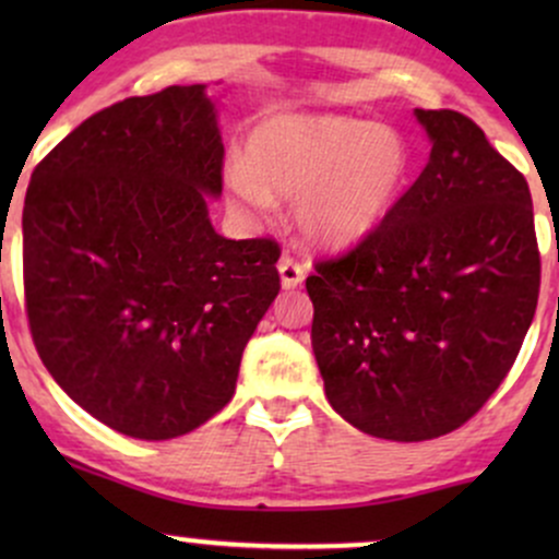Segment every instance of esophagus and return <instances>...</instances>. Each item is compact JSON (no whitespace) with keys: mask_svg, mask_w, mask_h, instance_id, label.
<instances>
[{"mask_svg":"<svg viewBox=\"0 0 559 559\" xmlns=\"http://www.w3.org/2000/svg\"><path fill=\"white\" fill-rule=\"evenodd\" d=\"M278 275H281V286L297 288L301 281H305V267L286 254V258L278 260Z\"/></svg>","mask_w":559,"mask_h":559,"instance_id":"34e87169","label":"esophagus"}]
</instances>
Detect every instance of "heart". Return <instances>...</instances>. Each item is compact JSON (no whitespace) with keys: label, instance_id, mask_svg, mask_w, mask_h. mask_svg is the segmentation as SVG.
<instances>
[{"label":"heart","instance_id":"heart-1","mask_svg":"<svg viewBox=\"0 0 559 559\" xmlns=\"http://www.w3.org/2000/svg\"><path fill=\"white\" fill-rule=\"evenodd\" d=\"M413 170L400 131L349 115L284 112L247 139V159L228 157L223 186L243 215L271 213L294 197V221L325 249L360 243L394 213Z\"/></svg>","mask_w":559,"mask_h":559}]
</instances>
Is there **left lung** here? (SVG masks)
<instances>
[{
    "label": "left lung",
    "instance_id": "left-lung-1",
    "mask_svg": "<svg viewBox=\"0 0 559 559\" xmlns=\"http://www.w3.org/2000/svg\"><path fill=\"white\" fill-rule=\"evenodd\" d=\"M431 141L420 178L376 234L307 278L312 352L346 423L426 441L484 407L536 312L525 178L454 110H415Z\"/></svg>",
    "mask_w": 559,
    "mask_h": 559
}]
</instances>
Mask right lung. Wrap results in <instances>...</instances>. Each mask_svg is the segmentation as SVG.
<instances>
[{"label": "right lung", "instance_id": "obj_1", "mask_svg": "<svg viewBox=\"0 0 559 559\" xmlns=\"http://www.w3.org/2000/svg\"><path fill=\"white\" fill-rule=\"evenodd\" d=\"M223 139L204 83L131 96L38 163L23 207L25 307L60 389L112 431L183 436L230 402L278 297V243L210 221Z\"/></svg>", "mask_w": 559, "mask_h": 559}]
</instances>
